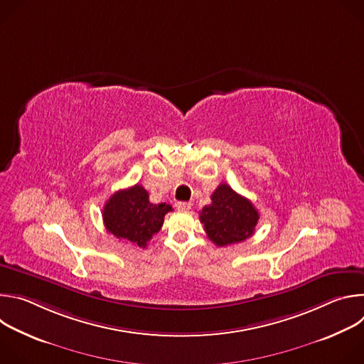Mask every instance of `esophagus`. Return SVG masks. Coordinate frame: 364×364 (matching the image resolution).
Listing matches in <instances>:
<instances>
[{
    "label": "esophagus",
    "instance_id": "1",
    "mask_svg": "<svg viewBox=\"0 0 364 364\" xmlns=\"http://www.w3.org/2000/svg\"><path fill=\"white\" fill-rule=\"evenodd\" d=\"M176 207H177L178 210H181V212H187V210H190L191 203H188V201H177Z\"/></svg>",
    "mask_w": 364,
    "mask_h": 364
}]
</instances>
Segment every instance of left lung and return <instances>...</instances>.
<instances>
[{"instance_id":"1","label":"left lung","mask_w":364,"mask_h":364,"mask_svg":"<svg viewBox=\"0 0 364 364\" xmlns=\"http://www.w3.org/2000/svg\"><path fill=\"white\" fill-rule=\"evenodd\" d=\"M257 220L255 205L225 183L213 191L212 204L204 205L200 213L207 236L218 246L246 240L253 235Z\"/></svg>"}]
</instances>
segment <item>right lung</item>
Masks as SVG:
<instances>
[{
	"label": "right lung",
	"mask_w": 364,
	"mask_h": 364,
	"mask_svg": "<svg viewBox=\"0 0 364 364\" xmlns=\"http://www.w3.org/2000/svg\"><path fill=\"white\" fill-rule=\"evenodd\" d=\"M171 210L170 204H152L148 191L135 184L117 191L103 207L102 218L107 230L115 237L145 247L151 237L160 232L164 216Z\"/></svg>",
	"instance_id": "right-lung-1"
}]
</instances>
